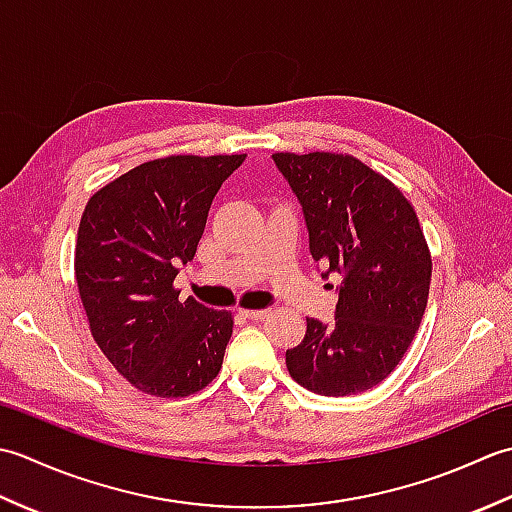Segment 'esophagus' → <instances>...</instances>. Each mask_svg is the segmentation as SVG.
<instances>
[{
  "label": "esophagus",
  "instance_id": "1",
  "mask_svg": "<svg viewBox=\"0 0 512 512\" xmlns=\"http://www.w3.org/2000/svg\"><path fill=\"white\" fill-rule=\"evenodd\" d=\"M268 312L270 310H242V314L246 319H253V321H257V319H266L268 317Z\"/></svg>",
  "mask_w": 512,
  "mask_h": 512
}]
</instances>
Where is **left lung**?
Wrapping results in <instances>:
<instances>
[{"label":"left lung","instance_id":"obj_1","mask_svg":"<svg viewBox=\"0 0 512 512\" xmlns=\"http://www.w3.org/2000/svg\"><path fill=\"white\" fill-rule=\"evenodd\" d=\"M303 206L310 255L343 277L332 323L306 319L286 352L290 376L319 396H352L394 372L416 336L431 250L411 202L350 154H273Z\"/></svg>","mask_w":512,"mask_h":512}]
</instances>
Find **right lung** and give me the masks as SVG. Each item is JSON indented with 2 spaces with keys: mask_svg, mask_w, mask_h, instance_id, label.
<instances>
[{
  "mask_svg": "<svg viewBox=\"0 0 512 512\" xmlns=\"http://www.w3.org/2000/svg\"><path fill=\"white\" fill-rule=\"evenodd\" d=\"M246 154L167 156L107 182L85 204L74 277L90 332L116 372L156 398H184L220 374L233 314L180 301L211 202Z\"/></svg>",
  "mask_w": 512,
  "mask_h": 512,
  "instance_id": "1",
  "label": "right lung"
}]
</instances>
